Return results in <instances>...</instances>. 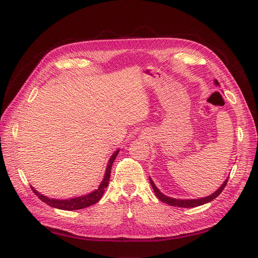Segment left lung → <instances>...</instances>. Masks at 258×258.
Instances as JSON below:
<instances>
[{
  "instance_id": "1",
  "label": "left lung",
  "mask_w": 258,
  "mask_h": 258,
  "mask_svg": "<svg viewBox=\"0 0 258 258\" xmlns=\"http://www.w3.org/2000/svg\"><path fill=\"white\" fill-rule=\"evenodd\" d=\"M215 84H216L217 86H219V83H218L217 80H215ZM149 178H150V184H151L152 188H153L156 197L160 200L161 202H164V203H166V204H169V205H171V206L185 207V208H188V207H197V206L203 205V204H206V203H208V202L213 201L214 199H216L219 195H220V194L223 191V189H224V187L226 186L227 179H228V177H227V178L224 180V182H223V184L218 188L217 191H215V192L212 194L211 196H207V197H205V198H200V199H185V200H184V199H175V198H170V197H168V196H165L163 192L159 191V189L155 186V184H154L153 180H152V178H151V177H149Z\"/></svg>"
}]
</instances>
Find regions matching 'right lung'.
Masks as SVG:
<instances>
[{"mask_svg": "<svg viewBox=\"0 0 258 258\" xmlns=\"http://www.w3.org/2000/svg\"><path fill=\"white\" fill-rule=\"evenodd\" d=\"M119 151L120 150H117L110 156V158L108 160L107 167H106V170H105V174H104L103 180L101 182V184L99 185L98 189H94L93 191L90 192V194H87L85 196H81V197H76V198L60 200V199H51L49 197H45V196L38 192L33 186H31V188L34 191V194L38 198H39L42 202H44L47 205H50L51 207L62 209V211H76V209H82V208L88 207L90 205H93V204H95V203L100 201L104 191H105V189H106L107 186H108L110 172H111V166H112V163L114 161V159H116L117 155L119 154Z\"/></svg>", "mask_w": 258, "mask_h": 258, "instance_id": "right-lung-1", "label": "right lung"}]
</instances>
